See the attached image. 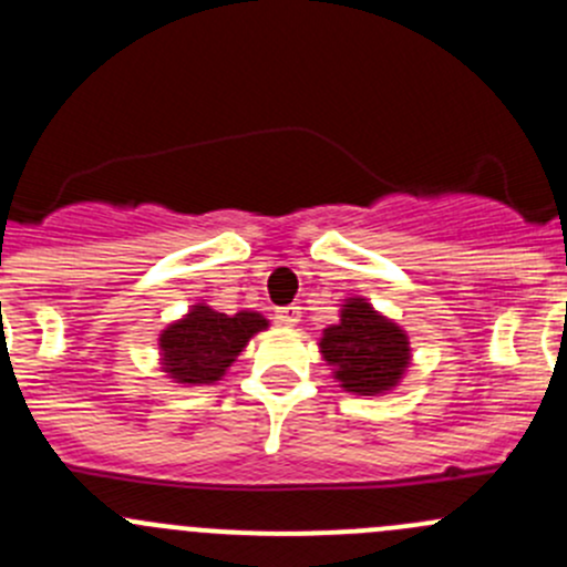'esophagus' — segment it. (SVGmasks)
Instances as JSON below:
<instances>
[{"instance_id": "obj_1", "label": "esophagus", "mask_w": 567, "mask_h": 567, "mask_svg": "<svg viewBox=\"0 0 567 567\" xmlns=\"http://www.w3.org/2000/svg\"><path fill=\"white\" fill-rule=\"evenodd\" d=\"M277 323H282V326H296L299 323V318H301V312H299V307H282V310H277Z\"/></svg>"}]
</instances>
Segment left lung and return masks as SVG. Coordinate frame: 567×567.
Returning a JSON list of instances; mask_svg holds the SVG:
<instances>
[{
	"label": "left lung",
	"instance_id": "left-lung-1",
	"mask_svg": "<svg viewBox=\"0 0 567 567\" xmlns=\"http://www.w3.org/2000/svg\"><path fill=\"white\" fill-rule=\"evenodd\" d=\"M318 348L340 390L364 398L392 392L411 368L405 329L375 310L364 296L342 301L340 320L323 329Z\"/></svg>",
	"mask_w": 567,
	"mask_h": 567
}]
</instances>
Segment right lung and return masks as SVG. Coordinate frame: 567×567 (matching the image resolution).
Here are the masks:
<instances>
[{"mask_svg": "<svg viewBox=\"0 0 567 567\" xmlns=\"http://www.w3.org/2000/svg\"><path fill=\"white\" fill-rule=\"evenodd\" d=\"M268 329V318L255 310L236 316L216 312L197 301L183 318L164 326L158 334V364L177 386H214L233 368L249 340Z\"/></svg>", "mask_w": 567, "mask_h": 567, "instance_id": "add662e5", "label": "right lung"}]
</instances>
